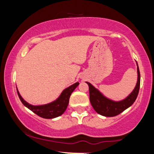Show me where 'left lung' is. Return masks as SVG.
Returning a JSON list of instances; mask_svg holds the SVG:
<instances>
[{
    "label": "left lung",
    "instance_id": "1",
    "mask_svg": "<svg viewBox=\"0 0 154 154\" xmlns=\"http://www.w3.org/2000/svg\"><path fill=\"white\" fill-rule=\"evenodd\" d=\"M137 64V79L135 88L131 93L124 99L121 100H114L107 98L99 90L95 88L91 83L85 82L89 86L90 101L94 110L98 114L104 116H114L121 114L122 111L130 107L137 98L139 93L140 84V75L139 67Z\"/></svg>",
    "mask_w": 154,
    "mask_h": 154
}]
</instances>
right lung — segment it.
I'll return each mask as SVG.
<instances>
[{"label":"right lung","mask_w":154,"mask_h":154,"mask_svg":"<svg viewBox=\"0 0 154 154\" xmlns=\"http://www.w3.org/2000/svg\"><path fill=\"white\" fill-rule=\"evenodd\" d=\"M79 83L77 82L70 85L69 87L65 88L56 100L51 102V103L43 104V105L35 106L27 103L20 95L17 88V91L19 99L24 104V106L28 108L29 110H31L40 117L44 118V119H54V118L62 115L64 113L67 106H68L70 95L75 91V88L79 85Z\"/></svg>","instance_id":"1"}]
</instances>
